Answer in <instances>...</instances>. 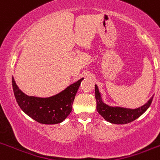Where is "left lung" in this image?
I'll list each match as a JSON object with an SVG mask.
<instances>
[{"label": "left lung", "instance_id": "obj_1", "mask_svg": "<svg viewBox=\"0 0 160 160\" xmlns=\"http://www.w3.org/2000/svg\"><path fill=\"white\" fill-rule=\"evenodd\" d=\"M154 96V95H153ZM153 96L148 102L135 109L126 108L122 107H113L103 102L98 87L95 85V98L97 102V111L107 122L114 124H126L132 122L141 116L152 104Z\"/></svg>", "mask_w": 160, "mask_h": 160}]
</instances>
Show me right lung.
<instances>
[{
  "instance_id": "1",
  "label": "right lung",
  "mask_w": 160,
  "mask_h": 160,
  "mask_svg": "<svg viewBox=\"0 0 160 160\" xmlns=\"http://www.w3.org/2000/svg\"><path fill=\"white\" fill-rule=\"evenodd\" d=\"M83 79H79L58 94L48 98L25 94L18 87L13 77L12 90L20 108L28 116L42 124H57L63 122L71 112L76 93Z\"/></svg>"
}]
</instances>
